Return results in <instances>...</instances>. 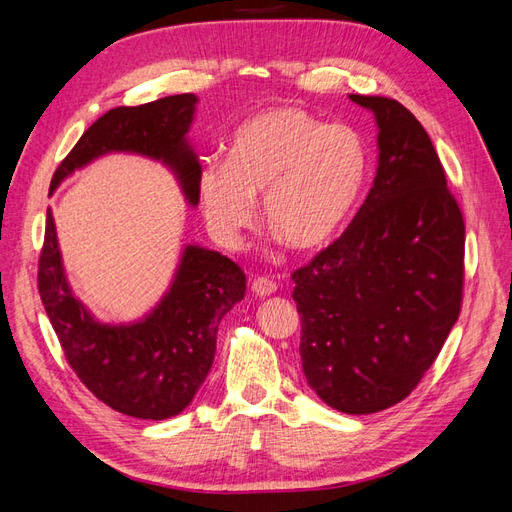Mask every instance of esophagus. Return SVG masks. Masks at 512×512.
<instances>
[{
	"mask_svg": "<svg viewBox=\"0 0 512 512\" xmlns=\"http://www.w3.org/2000/svg\"><path fill=\"white\" fill-rule=\"evenodd\" d=\"M252 290L256 292V297H271V294H275L277 290V284L269 280V277H256Z\"/></svg>",
	"mask_w": 512,
	"mask_h": 512,
	"instance_id": "obj_1",
	"label": "esophagus"
}]
</instances>
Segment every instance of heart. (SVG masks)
Here are the masks:
<instances>
[{"instance_id": "1", "label": "heart", "mask_w": 512, "mask_h": 512, "mask_svg": "<svg viewBox=\"0 0 512 512\" xmlns=\"http://www.w3.org/2000/svg\"><path fill=\"white\" fill-rule=\"evenodd\" d=\"M369 175L365 138L344 123H329L301 106H271L245 119L224 164L198 177V205L215 241L241 245L262 220L294 252H318L354 218Z\"/></svg>"}]
</instances>
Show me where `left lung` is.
I'll use <instances>...</instances> for the list:
<instances>
[{
    "label": "left lung",
    "instance_id": "8db88e82",
    "mask_svg": "<svg viewBox=\"0 0 512 512\" xmlns=\"http://www.w3.org/2000/svg\"><path fill=\"white\" fill-rule=\"evenodd\" d=\"M350 100L376 117V179L344 235L292 273V299L307 384L339 412L371 414L414 391L457 322L466 226L408 108Z\"/></svg>",
    "mask_w": 512,
    "mask_h": 512
}]
</instances>
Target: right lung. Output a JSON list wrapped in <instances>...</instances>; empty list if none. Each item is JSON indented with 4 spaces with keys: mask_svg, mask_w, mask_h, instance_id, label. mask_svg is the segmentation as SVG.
<instances>
[{
    "mask_svg": "<svg viewBox=\"0 0 512 512\" xmlns=\"http://www.w3.org/2000/svg\"><path fill=\"white\" fill-rule=\"evenodd\" d=\"M198 98L179 94L104 113L61 162L51 194L74 170L106 153H138L173 170L190 207L198 205V156L188 132ZM38 290L70 367L106 406L143 421H164L190 406L215 356L220 320L245 294V275L230 258L196 243L183 247L160 303L136 322L108 324L74 297L46 209Z\"/></svg>",
    "mask_w": 512,
    "mask_h": 512,
    "instance_id": "obj_1",
    "label": "right lung"
}]
</instances>
